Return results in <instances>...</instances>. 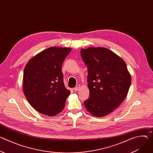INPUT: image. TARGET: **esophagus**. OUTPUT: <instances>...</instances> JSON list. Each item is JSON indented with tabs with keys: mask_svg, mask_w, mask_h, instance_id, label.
Returning a JSON list of instances; mask_svg holds the SVG:
<instances>
[{
	"mask_svg": "<svg viewBox=\"0 0 153 153\" xmlns=\"http://www.w3.org/2000/svg\"><path fill=\"white\" fill-rule=\"evenodd\" d=\"M80 85H77L75 88H74V90L75 91H77L80 90Z\"/></svg>",
	"mask_w": 153,
	"mask_h": 153,
	"instance_id": "esophagus-1",
	"label": "esophagus"
}]
</instances>
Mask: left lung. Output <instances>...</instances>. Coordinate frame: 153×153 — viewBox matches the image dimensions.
<instances>
[{"mask_svg":"<svg viewBox=\"0 0 153 153\" xmlns=\"http://www.w3.org/2000/svg\"><path fill=\"white\" fill-rule=\"evenodd\" d=\"M80 54L88 68L90 90L85 106L94 116H106L127 96L131 78L126 65L116 54L103 47L82 49Z\"/></svg>","mask_w":153,"mask_h":153,"instance_id":"obj_1","label":"left lung"}]
</instances>
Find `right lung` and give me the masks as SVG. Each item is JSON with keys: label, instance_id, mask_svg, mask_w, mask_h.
<instances>
[{"label": "right lung", "instance_id": "obj_1", "mask_svg": "<svg viewBox=\"0 0 153 153\" xmlns=\"http://www.w3.org/2000/svg\"><path fill=\"white\" fill-rule=\"evenodd\" d=\"M71 49L50 47L31 58L24 71L23 90L30 104L50 116L59 113L70 94L63 83L62 65Z\"/></svg>", "mask_w": 153, "mask_h": 153}]
</instances>
